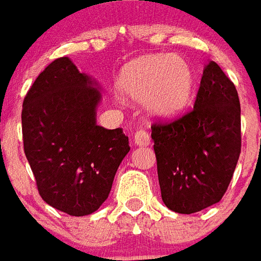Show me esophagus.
I'll return each mask as SVG.
<instances>
[{
  "instance_id": "esophagus-1",
  "label": "esophagus",
  "mask_w": 261,
  "mask_h": 261,
  "mask_svg": "<svg viewBox=\"0 0 261 261\" xmlns=\"http://www.w3.org/2000/svg\"><path fill=\"white\" fill-rule=\"evenodd\" d=\"M133 143L139 147H146L150 146L151 139H150V135L144 132V130H138V132L135 133V136H133Z\"/></svg>"
}]
</instances>
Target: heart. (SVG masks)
Returning a JSON list of instances; mask_svg holds the SVG:
<instances>
[{
  "label": "heart",
  "instance_id": "obj_1",
  "mask_svg": "<svg viewBox=\"0 0 261 261\" xmlns=\"http://www.w3.org/2000/svg\"><path fill=\"white\" fill-rule=\"evenodd\" d=\"M117 89L130 100L142 101L147 114L172 119L183 114L194 93V72L180 56L148 55L132 60L119 71Z\"/></svg>",
  "mask_w": 261,
  "mask_h": 261
}]
</instances>
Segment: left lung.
<instances>
[{"instance_id":"obj_1","label":"left lung","mask_w":261,"mask_h":261,"mask_svg":"<svg viewBox=\"0 0 261 261\" xmlns=\"http://www.w3.org/2000/svg\"><path fill=\"white\" fill-rule=\"evenodd\" d=\"M151 138L162 201L190 215L217 203L241 152L238 92L219 64L203 68L194 109L169 123H154Z\"/></svg>"}]
</instances>
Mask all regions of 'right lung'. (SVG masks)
<instances>
[{
  "mask_svg": "<svg viewBox=\"0 0 261 261\" xmlns=\"http://www.w3.org/2000/svg\"><path fill=\"white\" fill-rule=\"evenodd\" d=\"M100 88L66 56L54 60L27 92L21 110L24 154L41 198L70 216L96 212L128 154L122 129L96 123Z\"/></svg>",
  "mask_w": 261,
  "mask_h": 261,
  "instance_id": "1",
  "label": "right lung"
}]
</instances>
